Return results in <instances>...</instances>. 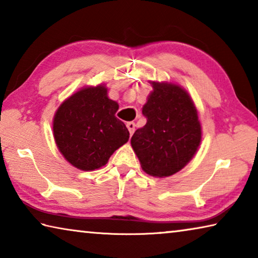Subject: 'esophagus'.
I'll use <instances>...</instances> for the list:
<instances>
[{
	"instance_id": "34e87169",
	"label": "esophagus",
	"mask_w": 258,
	"mask_h": 258,
	"mask_svg": "<svg viewBox=\"0 0 258 258\" xmlns=\"http://www.w3.org/2000/svg\"><path fill=\"white\" fill-rule=\"evenodd\" d=\"M126 126H127L128 128V132H130V135H133L134 131H135V124L133 123V121H128L127 124H126Z\"/></svg>"
}]
</instances>
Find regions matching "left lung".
I'll use <instances>...</instances> for the list:
<instances>
[{"label":"left lung","mask_w":258,"mask_h":258,"mask_svg":"<svg viewBox=\"0 0 258 258\" xmlns=\"http://www.w3.org/2000/svg\"><path fill=\"white\" fill-rule=\"evenodd\" d=\"M142 108L147 123L135 131L131 145L142 169L152 176H171L189 163L202 141V126L185 90L168 83H152Z\"/></svg>","instance_id":"8db88e82"}]
</instances>
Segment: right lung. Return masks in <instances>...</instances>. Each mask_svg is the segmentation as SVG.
I'll use <instances>...</instances> for the list:
<instances>
[{"mask_svg":"<svg viewBox=\"0 0 258 258\" xmlns=\"http://www.w3.org/2000/svg\"><path fill=\"white\" fill-rule=\"evenodd\" d=\"M118 103L107 97L103 85L85 87L56 110L53 134L69 163L83 171L106 165L110 156L128 141L130 132L115 116Z\"/></svg>","mask_w":258,"mask_h":258,"instance_id":"obj_1","label":"right lung"}]
</instances>
